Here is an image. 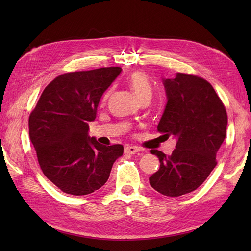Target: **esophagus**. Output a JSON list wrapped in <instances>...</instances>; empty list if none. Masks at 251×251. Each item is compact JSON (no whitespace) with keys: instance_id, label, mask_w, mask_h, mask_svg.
Listing matches in <instances>:
<instances>
[{"instance_id":"esophagus-1","label":"esophagus","mask_w":251,"mask_h":251,"mask_svg":"<svg viewBox=\"0 0 251 251\" xmlns=\"http://www.w3.org/2000/svg\"><path fill=\"white\" fill-rule=\"evenodd\" d=\"M140 151V149H138L137 147H132V146H126L125 148V153L126 154H130V155H134L136 153Z\"/></svg>"}]
</instances>
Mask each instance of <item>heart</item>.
Listing matches in <instances>:
<instances>
[{"mask_svg": "<svg viewBox=\"0 0 251 251\" xmlns=\"http://www.w3.org/2000/svg\"><path fill=\"white\" fill-rule=\"evenodd\" d=\"M126 83L128 87L138 98L139 100H144V98L151 97V86L148 76L142 71H135L131 73L130 76L126 78ZM109 96V93L105 94L103 100H105Z\"/></svg>", "mask_w": 251, "mask_h": 251, "instance_id": "b5f03b06", "label": "heart"}]
</instances>
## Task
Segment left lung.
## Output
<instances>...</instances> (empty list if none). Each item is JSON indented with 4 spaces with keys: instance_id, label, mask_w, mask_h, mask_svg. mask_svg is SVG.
I'll use <instances>...</instances> for the list:
<instances>
[{
    "instance_id": "1",
    "label": "left lung",
    "mask_w": 251,
    "mask_h": 251,
    "mask_svg": "<svg viewBox=\"0 0 251 251\" xmlns=\"http://www.w3.org/2000/svg\"><path fill=\"white\" fill-rule=\"evenodd\" d=\"M165 109L157 130L177 140L171 156L151 150L160 168L150 177L158 193L179 197L198 188L217 165L216 156L225 139L227 113L210 83L191 74L163 78Z\"/></svg>"
}]
</instances>
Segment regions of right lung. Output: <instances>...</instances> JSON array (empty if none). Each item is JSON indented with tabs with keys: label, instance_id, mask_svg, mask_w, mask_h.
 Listing matches in <instances>:
<instances>
[{
	"label": "right lung",
	"instance_id": "obj_1",
	"mask_svg": "<svg viewBox=\"0 0 251 251\" xmlns=\"http://www.w3.org/2000/svg\"><path fill=\"white\" fill-rule=\"evenodd\" d=\"M121 70L109 67L59 75L30 114L29 136L41 169L66 194L82 196L100 189L124 154L121 144L107 147L89 136L100 98Z\"/></svg>",
	"mask_w": 251,
	"mask_h": 251
}]
</instances>
